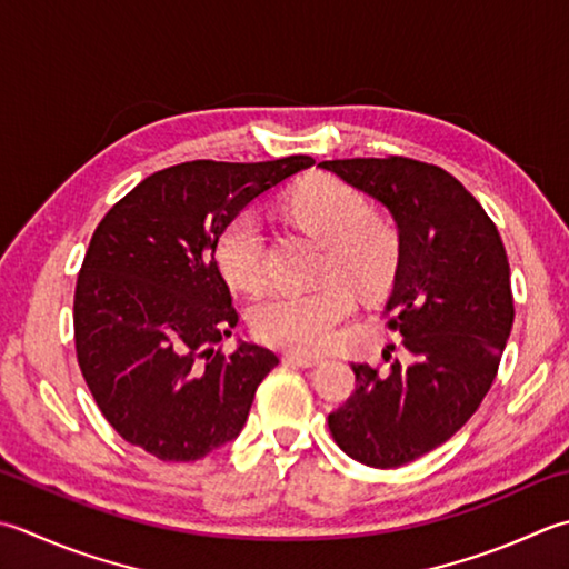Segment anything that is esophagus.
Segmentation results:
<instances>
[{"instance_id":"obj_1","label":"esophagus","mask_w":569,"mask_h":569,"mask_svg":"<svg viewBox=\"0 0 569 569\" xmlns=\"http://www.w3.org/2000/svg\"><path fill=\"white\" fill-rule=\"evenodd\" d=\"M286 365H296V367H313L320 362V358H310V355H296V352H286L283 355Z\"/></svg>"}]
</instances>
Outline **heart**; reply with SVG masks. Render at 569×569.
Returning <instances> with one entry per match:
<instances>
[{"label": "heart", "instance_id": "b5f03b06", "mask_svg": "<svg viewBox=\"0 0 569 569\" xmlns=\"http://www.w3.org/2000/svg\"><path fill=\"white\" fill-rule=\"evenodd\" d=\"M288 214L310 237L326 243L316 291H276L256 300L249 310L251 332L278 350L310 355L326 350L336 330L352 316L360 296L382 293L395 276L397 241L387 227L370 219V204L330 177L296 187L286 202ZM219 271L243 291L266 283V239L261 219L239 211L219 231L214 243Z\"/></svg>", "mask_w": 569, "mask_h": 569}]
</instances>
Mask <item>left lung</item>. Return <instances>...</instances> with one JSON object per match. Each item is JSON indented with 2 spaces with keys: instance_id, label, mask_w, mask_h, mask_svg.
I'll list each match as a JSON object with an SVG mask.
<instances>
[{
  "instance_id": "8db88e82",
  "label": "left lung",
  "mask_w": 569,
  "mask_h": 569,
  "mask_svg": "<svg viewBox=\"0 0 569 569\" xmlns=\"http://www.w3.org/2000/svg\"><path fill=\"white\" fill-rule=\"evenodd\" d=\"M322 170L392 214L399 259L387 326L407 362L389 372L352 362L355 392L328 417L338 447L372 469H397L441 447L491 389L513 328L500 233L456 177L409 158L326 160Z\"/></svg>"
}]
</instances>
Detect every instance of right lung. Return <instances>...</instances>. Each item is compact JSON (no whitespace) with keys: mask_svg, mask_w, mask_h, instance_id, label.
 <instances>
[{"mask_svg":"<svg viewBox=\"0 0 569 569\" xmlns=\"http://www.w3.org/2000/svg\"><path fill=\"white\" fill-rule=\"evenodd\" d=\"M316 160H194L154 172L100 219L76 281L83 380L108 425L160 461H197L247 425L278 358L217 350L239 322L214 259L231 217Z\"/></svg>","mask_w":569,"mask_h":569,"instance_id":"add662e5","label":"right lung"}]
</instances>
